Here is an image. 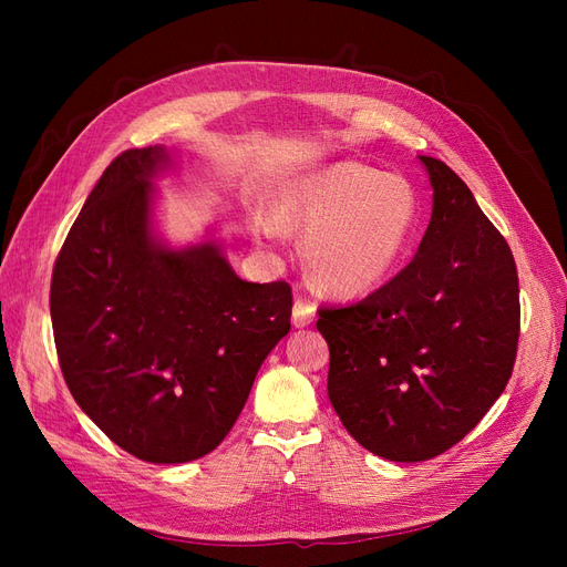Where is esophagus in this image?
I'll return each instance as SVG.
<instances>
[{
    "label": "esophagus",
    "mask_w": 567,
    "mask_h": 567,
    "mask_svg": "<svg viewBox=\"0 0 567 567\" xmlns=\"http://www.w3.org/2000/svg\"><path fill=\"white\" fill-rule=\"evenodd\" d=\"M312 319H315V302H310L307 298H298L293 302V323L298 329H302V326H310Z\"/></svg>",
    "instance_id": "esophagus-1"
}]
</instances>
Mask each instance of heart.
Returning <instances> with one entry per match:
<instances>
[{
  "label": "heart",
  "mask_w": 567,
  "mask_h": 567,
  "mask_svg": "<svg viewBox=\"0 0 567 567\" xmlns=\"http://www.w3.org/2000/svg\"><path fill=\"white\" fill-rule=\"evenodd\" d=\"M277 219L265 221L269 238L284 227L307 229L305 257L315 277L342 293L385 281L414 244L421 203L402 177L362 165H336L307 177L279 198Z\"/></svg>",
  "instance_id": "heart-1"
}]
</instances>
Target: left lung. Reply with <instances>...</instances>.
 Instances as JSON below:
<instances>
[{"instance_id": "left-lung-1", "label": "left lung", "mask_w": 567, "mask_h": 567, "mask_svg": "<svg viewBox=\"0 0 567 567\" xmlns=\"http://www.w3.org/2000/svg\"><path fill=\"white\" fill-rule=\"evenodd\" d=\"M419 161L433 215L414 260L364 300L319 307L317 321L346 431L402 463L447 452L483 421L511 379L520 336L506 238L452 167Z\"/></svg>"}]
</instances>
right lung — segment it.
Masks as SVG:
<instances>
[{
	"label": "right lung",
	"mask_w": 567,
	"mask_h": 567,
	"mask_svg": "<svg viewBox=\"0 0 567 567\" xmlns=\"http://www.w3.org/2000/svg\"><path fill=\"white\" fill-rule=\"evenodd\" d=\"M161 146L106 167L68 231L49 310L68 390L117 447L148 463L210 454L257 369L290 331L286 281L238 279L215 244L169 250L151 234Z\"/></svg>",
	"instance_id": "obj_1"
}]
</instances>
